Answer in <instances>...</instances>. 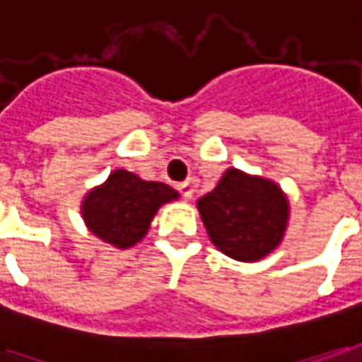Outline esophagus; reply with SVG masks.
Returning a JSON list of instances; mask_svg holds the SVG:
<instances>
[{"instance_id": "34e87169", "label": "esophagus", "mask_w": 362, "mask_h": 362, "mask_svg": "<svg viewBox=\"0 0 362 362\" xmlns=\"http://www.w3.org/2000/svg\"><path fill=\"white\" fill-rule=\"evenodd\" d=\"M177 191L183 194V199L191 200L192 194H194V185H192V181H185V183L177 185Z\"/></svg>"}]
</instances>
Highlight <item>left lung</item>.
Instances as JSON below:
<instances>
[{
	"instance_id": "1",
	"label": "left lung",
	"mask_w": 362,
	"mask_h": 362,
	"mask_svg": "<svg viewBox=\"0 0 362 362\" xmlns=\"http://www.w3.org/2000/svg\"><path fill=\"white\" fill-rule=\"evenodd\" d=\"M218 249L241 262L270 255L286 233L289 202L278 185L231 168L212 192L197 202Z\"/></svg>"
}]
</instances>
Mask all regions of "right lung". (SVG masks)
<instances>
[{
    "label": "right lung",
    "mask_w": 362,
    "mask_h": 362,
    "mask_svg": "<svg viewBox=\"0 0 362 362\" xmlns=\"http://www.w3.org/2000/svg\"><path fill=\"white\" fill-rule=\"evenodd\" d=\"M175 199L179 192L168 185L115 170L84 197L81 212L94 235L117 249H129L146 235L158 208Z\"/></svg>",
    "instance_id": "add662e5"
}]
</instances>
